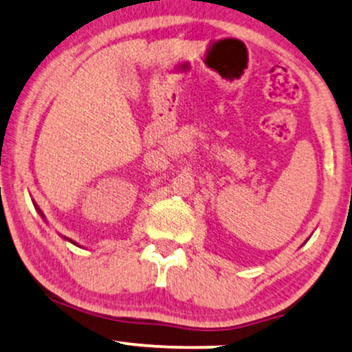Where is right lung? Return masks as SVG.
Here are the masks:
<instances>
[{"mask_svg":"<svg viewBox=\"0 0 352 352\" xmlns=\"http://www.w3.org/2000/svg\"><path fill=\"white\" fill-rule=\"evenodd\" d=\"M71 242H73V240H71Z\"/></svg>","mask_w":352,"mask_h":352,"instance_id":"right-lung-1","label":"right lung"}]
</instances>
